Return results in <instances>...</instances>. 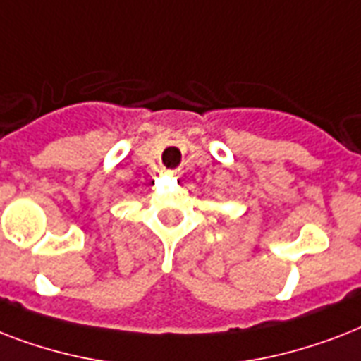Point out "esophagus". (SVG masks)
Here are the masks:
<instances>
[{
    "mask_svg": "<svg viewBox=\"0 0 361 361\" xmlns=\"http://www.w3.org/2000/svg\"><path fill=\"white\" fill-rule=\"evenodd\" d=\"M170 174L174 176V178H180V176H181V172H180V170H172V172H170Z\"/></svg>",
    "mask_w": 361,
    "mask_h": 361,
    "instance_id": "1",
    "label": "esophagus"
}]
</instances>
